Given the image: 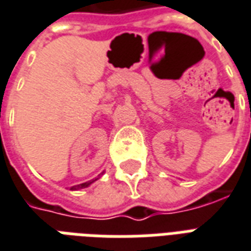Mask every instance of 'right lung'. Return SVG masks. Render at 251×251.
<instances>
[{
  "instance_id": "right-lung-1",
  "label": "right lung",
  "mask_w": 251,
  "mask_h": 251,
  "mask_svg": "<svg viewBox=\"0 0 251 251\" xmlns=\"http://www.w3.org/2000/svg\"><path fill=\"white\" fill-rule=\"evenodd\" d=\"M97 180H99V178H94V180H90V181H87V182H83V184H79V185H74L73 186V188H71V189L73 190H79V189H83V188H87V186H90L92 184V182H95L97 181Z\"/></svg>"
}]
</instances>
